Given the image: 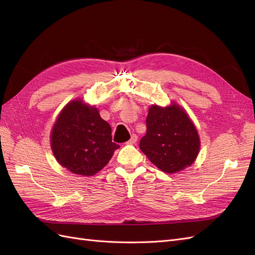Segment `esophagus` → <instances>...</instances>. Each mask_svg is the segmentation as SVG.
Segmentation results:
<instances>
[{"mask_svg": "<svg viewBox=\"0 0 255 255\" xmlns=\"http://www.w3.org/2000/svg\"><path fill=\"white\" fill-rule=\"evenodd\" d=\"M137 138H138V137H137L135 134H133L132 137H130V139L128 141V144H134V143H136V142H137Z\"/></svg>", "mask_w": 255, "mask_h": 255, "instance_id": "esophagus-1", "label": "esophagus"}]
</instances>
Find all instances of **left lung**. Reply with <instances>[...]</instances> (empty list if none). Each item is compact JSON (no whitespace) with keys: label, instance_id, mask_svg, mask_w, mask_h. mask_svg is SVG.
I'll return each instance as SVG.
<instances>
[{"label":"left lung","instance_id":"1","mask_svg":"<svg viewBox=\"0 0 255 255\" xmlns=\"http://www.w3.org/2000/svg\"><path fill=\"white\" fill-rule=\"evenodd\" d=\"M146 133L139 148L161 171L175 173L190 166L198 156L197 128L182 107L172 103L152 105L146 117Z\"/></svg>","mask_w":255,"mask_h":255}]
</instances>
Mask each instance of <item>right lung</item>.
<instances>
[{
  "mask_svg": "<svg viewBox=\"0 0 255 255\" xmlns=\"http://www.w3.org/2000/svg\"><path fill=\"white\" fill-rule=\"evenodd\" d=\"M51 146L61 166L89 176L106 166L120 145L112 141L111 126L100 117L98 109L73 100L60 112L53 127Z\"/></svg>",
  "mask_w": 255,
  "mask_h": 255,
  "instance_id": "obj_1",
  "label": "right lung"
}]
</instances>
